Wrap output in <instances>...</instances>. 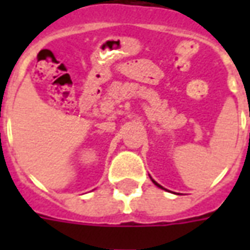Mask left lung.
Wrapping results in <instances>:
<instances>
[{
  "instance_id": "left-lung-1",
  "label": "left lung",
  "mask_w": 250,
  "mask_h": 250,
  "mask_svg": "<svg viewBox=\"0 0 250 250\" xmlns=\"http://www.w3.org/2000/svg\"><path fill=\"white\" fill-rule=\"evenodd\" d=\"M150 178H151V177H150ZM151 181H152V184L155 185V186H158V188H162V186H161V185L158 184V182H155V181H154V179H152V178H151ZM163 190H165V188H163Z\"/></svg>"
}]
</instances>
